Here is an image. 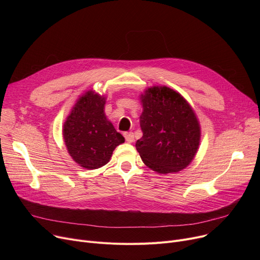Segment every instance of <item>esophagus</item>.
Listing matches in <instances>:
<instances>
[{"label":"esophagus","mask_w":260,"mask_h":260,"mask_svg":"<svg viewBox=\"0 0 260 260\" xmlns=\"http://www.w3.org/2000/svg\"><path fill=\"white\" fill-rule=\"evenodd\" d=\"M124 137H125L126 142H128V143H132V142L135 140L134 133H132V132H129V133H124Z\"/></svg>","instance_id":"obj_1"}]
</instances>
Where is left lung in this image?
Returning a JSON list of instances; mask_svg holds the SVG:
<instances>
[{
    "label": "left lung",
    "instance_id": "left-lung-1",
    "mask_svg": "<svg viewBox=\"0 0 260 260\" xmlns=\"http://www.w3.org/2000/svg\"><path fill=\"white\" fill-rule=\"evenodd\" d=\"M142 138L136 148L144 165L159 174L176 173L194 159L200 143V125L194 109L176 90L153 86L140 95Z\"/></svg>",
    "mask_w": 260,
    "mask_h": 260
}]
</instances>
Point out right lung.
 Segmentation results:
<instances>
[{
	"instance_id": "1",
	"label": "right lung",
	"mask_w": 260,
	"mask_h": 260,
	"mask_svg": "<svg viewBox=\"0 0 260 260\" xmlns=\"http://www.w3.org/2000/svg\"><path fill=\"white\" fill-rule=\"evenodd\" d=\"M104 95L88 90L76 102L63 125L68 154L87 170L99 169L111 159L114 149L124 142L111 121L106 119Z\"/></svg>"
}]
</instances>
